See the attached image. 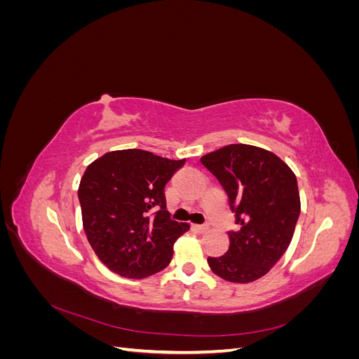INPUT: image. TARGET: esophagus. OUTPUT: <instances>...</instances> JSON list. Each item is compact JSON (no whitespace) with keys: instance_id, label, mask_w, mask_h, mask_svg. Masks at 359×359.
I'll list each match as a JSON object with an SVG mask.
<instances>
[{"instance_id":"1","label":"esophagus","mask_w":359,"mask_h":359,"mask_svg":"<svg viewBox=\"0 0 359 359\" xmlns=\"http://www.w3.org/2000/svg\"><path fill=\"white\" fill-rule=\"evenodd\" d=\"M193 227H194V229H196L198 232H201V233H205V232L210 231V226H208V224H194Z\"/></svg>"}]
</instances>
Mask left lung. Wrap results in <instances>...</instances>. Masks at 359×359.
Masks as SVG:
<instances>
[{"instance_id": "8db88e82", "label": "left lung", "mask_w": 359, "mask_h": 359, "mask_svg": "<svg viewBox=\"0 0 359 359\" xmlns=\"http://www.w3.org/2000/svg\"><path fill=\"white\" fill-rule=\"evenodd\" d=\"M220 181L235 212L229 250L208 257L214 273L232 283L264 277L287 250L301 212L295 173L276 154L233 144L201 158Z\"/></svg>"}]
</instances>
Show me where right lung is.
<instances>
[{
	"mask_svg": "<svg viewBox=\"0 0 359 359\" xmlns=\"http://www.w3.org/2000/svg\"><path fill=\"white\" fill-rule=\"evenodd\" d=\"M186 160L144 149L106 153L86 168L78 198L86 238L114 273L142 278L165 269L190 224L170 219L165 186Z\"/></svg>",
	"mask_w": 359,
	"mask_h": 359,
	"instance_id": "right-lung-1",
	"label": "right lung"
}]
</instances>
